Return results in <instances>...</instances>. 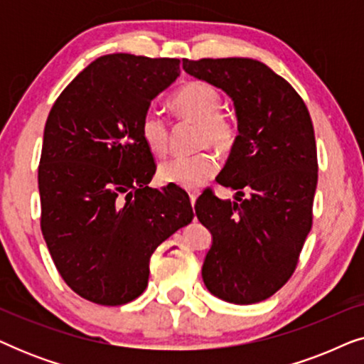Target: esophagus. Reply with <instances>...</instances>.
Segmentation results:
<instances>
[{
	"mask_svg": "<svg viewBox=\"0 0 364 364\" xmlns=\"http://www.w3.org/2000/svg\"><path fill=\"white\" fill-rule=\"evenodd\" d=\"M198 193H200V191H198V188H191V191H188V197H191V203H192V207L196 205V200H197Z\"/></svg>",
	"mask_w": 364,
	"mask_h": 364,
	"instance_id": "esophagus-1",
	"label": "esophagus"
}]
</instances>
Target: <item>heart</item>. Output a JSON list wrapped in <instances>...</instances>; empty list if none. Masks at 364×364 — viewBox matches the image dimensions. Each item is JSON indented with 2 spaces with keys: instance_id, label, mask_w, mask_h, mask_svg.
Listing matches in <instances>:
<instances>
[{
  "instance_id": "obj_1",
  "label": "heart",
  "mask_w": 364,
  "mask_h": 364,
  "mask_svg": "<svg viewBox=\"0 0 364 364\" xmlns=\"http://www.w3.org/2000/svg\"><path fill=\"white\" fill-rule=\"evenodd\" d=\"M171 107L177 119L197 124L196 146L212 147L218 154H230L238 141V122L232 114L220 111L222 97L217 89L207 82L192 81L178 89L171 99ZM139 134L149 152L162 157L168 151V124L161 114L149 109L139 122ZM217 159L210 151H200L193 156H178L159 166L162 182L196 188L215 176Z\"/></svg>"
}]
</instances>
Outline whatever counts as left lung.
<instances>
[{
  "label": "left lung",
  "mask_w": 364,
  "mask_h": 364,
  "mask_svg": "<svg viewBox=\"0 0 364 364\" xmlns=\"http://www.w3.org/2000/svg\"><path fill=\"white\" fill-rule=\"evenodd\" d=\"M182 66L223 89L238 119V141L217 177L237 191V202L203 191L196 203L213 237L203 283L228 303L263 301L290 280L311 230L318 159L310 112L290 82L255 59H183Z\"/></svg>",
  "instance_id": "1"
}]
</instances>
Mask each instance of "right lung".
<instances>
[{"label":"right lung","mask_w":364,"mask_h":364,"mask_svg":"<svg viewBox=\"0 0 364 364\" xmlns=\"http://www.w3.org/2000/svg\"><path fill=\"white\" fill-rule=\"evenodd\" d=\"M178 74L176 58L106 54L49 111L38 167L41 232L63 280L97 305L142 295L151 255L193 218L182 188L149 187L156 162L139 134L142 114Z\"/></svg>","instance_id":"add662e5"}]
</instances>
